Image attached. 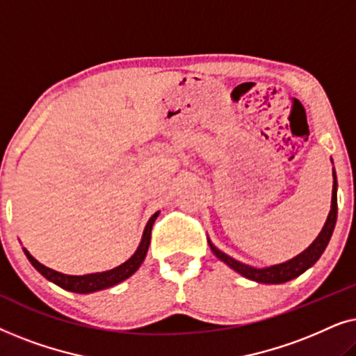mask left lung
I'll return each mask as SVG.
<instances>
[{"instance_id":"1","label":"left lung","mask_w":356,"mask_h":356,"mask_svg":"<svg viewBox=\"0 0 356 356\" xmlns=\"http://www.w3.org/2000/svg\"><path fill=\"white\" fill-rule=\"evenodd\" d=\"M332 162V159H330ZM332 201H330V211L329 216L325 218V223L323 230L319 232V235L316 236V240L311 243V245L306 248L303 252H300L298 256L291 257L290 261L280 262V264H274L269 267H252L248 264H243V262L233 259L232 256L225 254V252L218 250V248L211 241V238H207L209 246H211V251L216 254L218 259L233 269L238 274L246 277L252 282H257V284H285V282L293 280L296 277L303 274L316 264V261L319 259L321 254H323L325 246L329 245L330 236H332V232L335 228V222H337V175H335V170L332 168Z\"/></svg>"}]
</instances>
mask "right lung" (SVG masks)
I'll list each match as a JSON object with an SVG mask.
<instances>
[{
	"mask_svg": "<svg viewBox=\"0 0 356 356\" xmlns=\"http://www.w3.org/2000/svg\"><path fill=\"white\" fill-rule=\"evenodd\" d=\"M159 213L160 211L155 212L154 216L149 218L147 225H145L143 232V238H140V243L138 250L134 251V254L131 256L128 261H124L123 264H120L118 267H113V269L105 270V272H95V274H86V275L61 274V272L53 270L50 267L40 264V262H38L35 257L26 250V248H22V250H24V254L27 256L29 262H31V264L35 267V269L40 272L47 280L53 282V284L61 286V289H65L67 291H72V293H94V291H100V290L110 289V286L121 284V282L129 279V277L139 269L140 264H143L145 259V254H147V250L150 245V232H152V225L155 218L159 217Z\"/></svg>",
	"mask_w": 356,
	"mask_h": 356,
	"instance_id": "add662e5",
	"label": "right lung"
}]
</instances>
